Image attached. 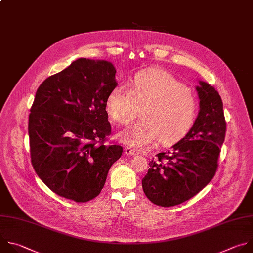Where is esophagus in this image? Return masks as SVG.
Here are the masks:
<instances>
[{
	"mask_svg": "<svg viewBox=\"0 0 253 253\" xmlns=\"http://www.w3.org/2000/svg\"><path fill=\"white\" fill-rule=\"evenodd\" d=\"M125 153H126V155H127V156H130V157L138 155V153H137L136 150L132 149V148H131V147H129V146H126V147H125Z\"/></svg>",
	"mask_w": 253,
	"mask_h": 253,
	"instance_id": "esophagus-1",
	"label": "esophagus"
}]
</instances>
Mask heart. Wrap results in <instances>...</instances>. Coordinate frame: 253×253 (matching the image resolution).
I'll list each match as a JSON object with an SVG mask.
<instances>
[{
	"instance_id": "obj_1",
	"label": "heart",
	"mask_w": 253,
	"mask_h": 253,
	"mask_svg": "<svg viewBox=\"0 0 253 253\" xmlns=\"http://www.w3.org/2000/svg\"><path fill=\"white\" fill-rule=\"evenodd\" d=\"M142 119L119 133L123 142L147 147L161 137L169 143L180 138L191 126L196 103L186 86L171 74L161 69L137 73L131 89L125 84L114 87L107 97V110L120 125H129L139 114Z\"/></svg>"
}]
</instances>
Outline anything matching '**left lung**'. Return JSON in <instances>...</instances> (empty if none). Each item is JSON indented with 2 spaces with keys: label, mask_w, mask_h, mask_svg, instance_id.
Wrapping results in <instances>:
<instances>
[{
  "label": "left lung",
  "mask_w": 253,
  "mask_h": 253,
  "mask_svg": "<svg viewBox=\"0 0 253 253\" xmlns=\"http://www.w3.org/2000/svg\"><path fill=\"white\" fill-rule=\"evenodd\" d=\"M199 112L191 128L168 153H160L149 163L141 180L146 197L157 206L180 205L198 193L213 178L226 123L217 90L198 81L195 86Z\"/></svg>",
  "instance_id": "obj_1"
}]
</instances>
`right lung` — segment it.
I'll return each instance as SVG.
<instances>
[{"instance_id": "1", "label": "right lung", "mask_w": 253, "mask_h": 253, "mask_svg": "<svg viewBox=\"0 0 253 253\" xmlns=\"http://www.w3.org/2000/svg\"><path fill=\"white\" fill-rule=\"evenodd\" d=\"M111 62L81 58L45 79L29 116L31 160L42 182L77 203L97 196L122 154L105 144L112 127L107 97L118 85Z\"/></svg>"}]
</instances>
